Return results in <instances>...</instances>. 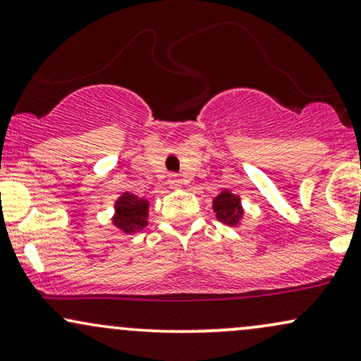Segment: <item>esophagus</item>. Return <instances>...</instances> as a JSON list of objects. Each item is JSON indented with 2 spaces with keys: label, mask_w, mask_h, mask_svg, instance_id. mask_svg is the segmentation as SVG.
Instances as JSON below:
<instances>
[{
  "label": "esophagus",
  "mask_w": 361,
  "mask_h": 361,
  "mask_svg": "<svg viewBox=\"0 0 361 361\" xmlns=\"http://www.w3.org/2000/svg\"><path fill=\"white\" fill-rule=\"evenodd\" d=\"M168 183H169V186H173V188H178V186L183 185V178H181L180 175H169Z\"/></svg>",
  "instance_id": "obj_1"
}]
</instances>
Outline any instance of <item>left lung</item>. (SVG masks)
I'll list each match as a JSON object with an SVG mask.
<instances>
[{
    "label": "left lung",
    "instance_id": "1",
    "mask_svg": "<svg viewBox=\"0 0 361 361\" xmlns=\"http://www.w3.org/2000/svg\"><path fill=\"white\" fill-rule=\"evenodd\" d=\"M214 212L217 221H221L222 224H227V226H238L244 215L241 198H239L238 195L231 193L229 190H222V192L214 198Z\"/></svg>",
    "mask_w": 361,
    "mask_h": 361
}]
</instances>
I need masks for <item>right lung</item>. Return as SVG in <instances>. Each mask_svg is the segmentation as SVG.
Instances as JSON below:
<instances>
[{
	"label": "right lung",
	"instance_id": "add662e5",
	"mask_svg": "<svg viewBox=\"0 0 361 361\" xmlns=\"http://www.w3.org/2000/svg\"><path fill=\"white\" fill-rule=\"evenodd\" d=\"M149 202L132 193H122L115 202L114 226L126 234H135L147 226Z\"/></svg>",
	"mask_w": 361,
	"mask_h": 361
}]
</instances>
